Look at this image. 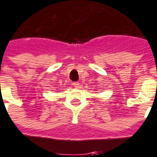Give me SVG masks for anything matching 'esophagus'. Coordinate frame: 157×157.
<instances>
[{"label": "esophagus", "instance_id": "obj_1", "mask_svg": "<svg viewBox=\"0 0 157 157\" xmlns=\"http://www.w3.org/2000/svg\"><path fill=\"white\" fill-rule=\"evenodd\" d=\"M72 85H73V86L75 87V88H78L79 86H80V83H79V82H73Z\"/></svg>", "mask_w": 157, "mask_h": 157}]
</instances>
